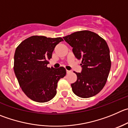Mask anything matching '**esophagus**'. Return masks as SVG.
Segmentation results:
<instances>
[{
  "mask_svg": "<svg viewBox=\"0 0 128 128\" xmlns=\"http://www.w3.org/2000/svg\"><path fill=\"white\" fill-rule=\"evenodd\" d=\"M72 71H70V70H66V74H70V73H71Z\"/></svg>",
  "mask_w": 128,
  "mask_h": 128,
  "instance_id": "1",
  "label": "esophagus"
}]
</instances>
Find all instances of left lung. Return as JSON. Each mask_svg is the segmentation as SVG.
<instances>
[{
    "label": "left lung",
    "mask_w": 128,
    "mask_h": 128,
    "mask_svg": "<svg viewBox=\"0 0 128 128\" xmlns=\"http://www.w3.org/2000/svg\"><path fill=\"white\" fill-rule=\"evenodd\" d=\"M63 39L73 48L75 56L82 60V72H74L77 79L71 84L73 92L82 98L96 96L105 86L111 66L106 41L87 30L75 32Z\"/></svg>",
    "instance_id": "left-lung-1"
}]
</instances>
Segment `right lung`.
<instances>
[{
  "mask_svg": "<svg viewBox=\"0 0 128 128\" xmlns=\"http://www.w3.org/2000/svg\"><path fill=\"white\" fill-rule=\"evenodd\" d=\"M62 38L32 36L20 42L14 54V70L24 93L38 102H46L56 94L58 80L66 75L65 68L47 67Z\"/></svg>",
  "mask_w": 128,
  "mask_h": 128,
  "instance_id": "1",
  "label": "right lung"
}]
</instances>
